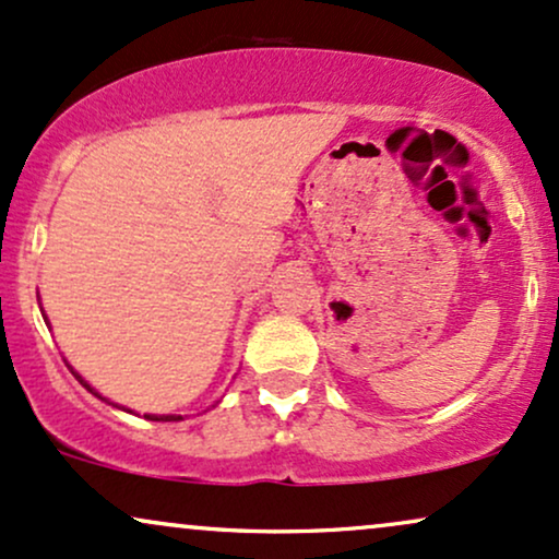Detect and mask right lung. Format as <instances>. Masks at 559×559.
Here are the masks:
<instances>
[{"label": "right lung", "mask_w": 559, "mask_h": 559, "mask_svg": "<svg viewBox=\"0 0 559 559\" xmlns=\"http://www.w3.org/2000/svg\"><path fill=\"white\" fill-rule=\"evenodd\" d=\"M72 373H74V370H72ZM74 378H78V381L82 383V385H85V389L90 391V394H95V391L93 389H90V385L85 383V381H82V376H78V373H74ZM95 396H98V394H95ZM103 399V396H100ZM144 417H147V419H165V423H168V419H181V417H174V415H170V417H157V415H144Z\"/></svg>", "instance_id": "obj_1"}]
</instances>
